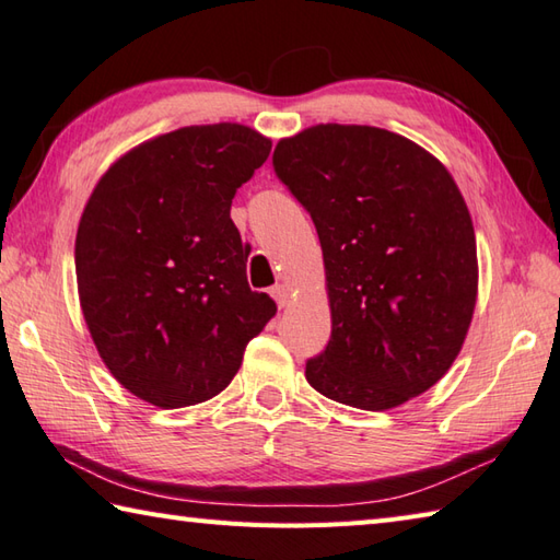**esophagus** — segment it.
I'll return each instance as SVG.
<instances>
[{
  "label": "esophagus",
  "mask_w": 560,
  "mask_h": 560,
  "mask_svg": "<svg viewBox=\"0 0 560 560\" xmlns=\"http://www.w3.org/2000/svg\"><path fill=\"white\" fill-rule=\"evenodd\" d=\"M272 296H276V302L280 310L290 304V284H276V290H272Z\"/></svg>",
  "instance_id": "34e87169"
}]
</instances>
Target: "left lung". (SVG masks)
<instances>
[{
  "instance_id": "1",
  "label": "left lung",
  "mask_w": 560,
  "mask_h": 560,
  "mask_svg": "<svg viewBox=\"0 0 560 560\" xmlns=\"http://www.w3.org/2000/svg\"><path fill=\"white\" fill-rule=\"evenodd\" d=\"M272 166L324 254L330 340L306 382L362 410L428 392L459 355L478 294L474 222L450 171L404 135L338 122L282 137Z\"/></svg>"
}]
</instances>
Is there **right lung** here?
Masks as SVG:
<instances>
[{
    "label": "right lung",
    "instance_id": "right-lung-1",
    "mask_svg": "<svg viewBox=\"0 0 560 560\" xmlns=\"http://www.w3.org/2000/svg\"><path fill=\"white\" fill-rule=\"evenodd\" d=\"M242 122L188 125L118 156L91 190L74 242L79 304L108 372L156 408L224 392L276 316L250 292L230 210L270 154Z\"/></svg>",
    "mask_w": 560,
    "mask_h": 560
}]
</instances>
